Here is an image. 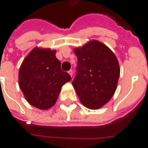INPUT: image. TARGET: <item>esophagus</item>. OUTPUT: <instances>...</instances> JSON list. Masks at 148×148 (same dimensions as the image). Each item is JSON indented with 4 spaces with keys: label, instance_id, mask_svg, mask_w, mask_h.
<instances>
[{
    "label": "esophagus",
    "instance_id": "1",
    "mask_svg": "<svg viewBox=\"0 0 148 148\" xmlns=\"http://www.w3.org/2000/svg\"><path fill=\"white\" fill-rule=\"evenodd\" d=\"M68 73H69V75L72 77V76H73V71H72V70H70V71H68Z\"/></svg>",
    "mask_w": 148,
    "mask_h": 148
}]
</instances>
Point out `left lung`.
Masks as SVG:
<instances>
[{"label":"left lung","instance_id":"left-lung-1","mask_svg":"<svg viewBox=\"0 0 148 148\" xmlns=\"http://www.w3.org/2000/svg\"><path fill=\"white\" fill-rule=\"evenodd\" d=\"M74 53L77 66L72 86L83 105L99 109L116 90L120 71L118 60L110 49L96 40L75 49Z\"/></svg>","mask_w":148,"mask_h":148}]
</instances>
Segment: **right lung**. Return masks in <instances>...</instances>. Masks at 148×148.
Here are the masks:
<instances>
[{
	"label": "right lung",
	"mask_w": 148,
	"mask_h": 148,
	"mask_svg": "<svg viewBox=\"0 0 148 148\" xmlns=\"http://www.w3.org/2000/svg\"><path fill=\"white\" fill-rule=\"evenodd\" d=\"M56 51L35 48L20 66L19 84L27 101L40 110H48L56 103L62 86L71 81L61 69Z\"/></svg>",
	"instance_id": "1"
}]
</instances>
